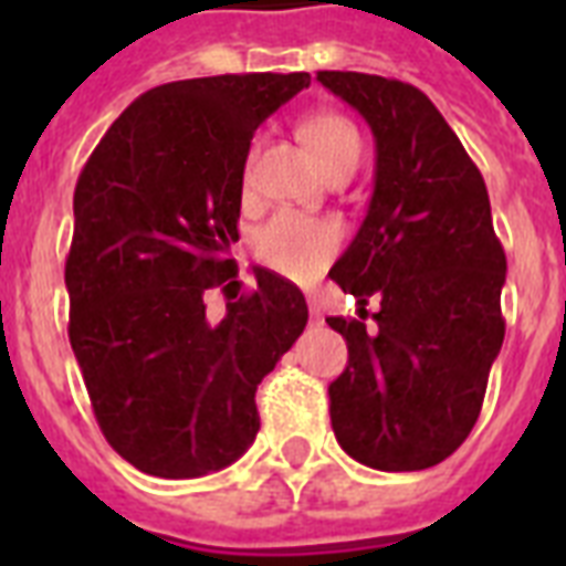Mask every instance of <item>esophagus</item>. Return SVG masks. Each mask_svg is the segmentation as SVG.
Segmentation results:
<instances>
[{
  "instance_id": "1",
  "label": "esophagus",
  "mask_w": 566,
  "mask_h": 566,
  "mask_svg": "<svg viewBox=\"0 0 566 566\" xmlns=\"http://www.w3.org/2000/svg\"><path fill=\"white\" fill-rule=\"evenodd\" d=\"M308 308H311V319H314V323H323V305L317 302V296H308Z\"/></svg>"
}]
</instances>
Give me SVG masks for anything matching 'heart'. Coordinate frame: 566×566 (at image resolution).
<instances>
[{"label": "heart", "mask_w": 566, "mask_h": 566, "mask_svg": "<svg viewBox=\"0 0 566 566\" xmlns=\"http://www.w3.org/2000/svg\"><path fill=\"white\" fill-rule=\"evenodd\" d=\"M302 132L323 170L361 155V137L346 117L317 114L305 123ZM252 247H255V255L279 275L308 279L335 255L337 229L300 211H279L258 229Z\"/></svg>", "instance_id": "1"}]
</instances>
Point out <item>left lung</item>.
<instances>
[{
    "label": "left lung",
    "instance_id": "8db88e82",
    "mask_svg": "<svg viewBox=\"0 0 566 566\" xmlns=\"http://www.w3.org/2000/svg\"><path fill=\"white\" fill-rule=\"evenodd\" d=\"M376 140L361 229L332 266L358 305L378 300L376 335L328 317L349 364L328 385L332 429L346 455L385 473L440 464L482 411L502 349L505 252L479 167L413 84L367 73H317Z\"/></svg>",
    "mask_w": 566,
    "mask_h": 566
}]
</instances>
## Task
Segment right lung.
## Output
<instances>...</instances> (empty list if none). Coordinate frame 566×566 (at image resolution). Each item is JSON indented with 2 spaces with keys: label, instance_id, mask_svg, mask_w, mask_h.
<instances>
[{
  "label": "right lung",
  "instance_id": "obj_1",
  "mask_svg": "<svg viewBox=\"0 0 566 566\" xmlns=\"http://www.w3.org/2000/svg\"><path fill=\"white\" fill-rule=\"evenodd\" d=\"M308 73L188 78L128 105L84 164L64 282L70 344L102 434L158 479H199L255 440V390L302 328L296 284L205 311L231 275L243 167L255 128L308 87Z\"/></svg>",
  "mask_w": 566,
  "mask_h": 566
}]
</instances>
